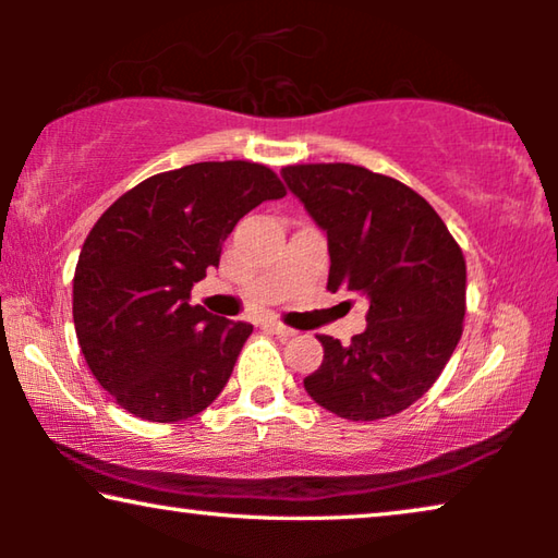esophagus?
I'll list each match as a JSON object with an SVG mask.
<instances>
[{
  "instance_id": "34e87169",
  "label": "esophagus",
  "mask_w": 558,
  "mask_h": 558,
  "mask_svg": "<svg viewBox=\"0 0 558 558\" xmlns=\"http://www.w3.org/2000/svg\"><path fill=\"white\" fill-rule=\"evenodd\" d=\"M264 327H266V330H269V332H274V335H279V338H292V335H294V330H292V327H287V325H281V323H277V319H266V323H264Z\"/></svg>"
}]
</instances>
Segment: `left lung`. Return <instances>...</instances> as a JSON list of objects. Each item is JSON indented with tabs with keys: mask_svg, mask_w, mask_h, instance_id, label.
Returning a JSON list of instances; mask_svg holds the SVG:
<instances>
[{
	"mask_svg": "<svg viewBox=\"0 0 558 558\" xmlns=\"http://www.w3.org/2000/svg\"><path fill=\"white\" fill-rule=\"evenodd\" d=\"M281 178L327 233V289L371 304L350 345L317 335L325 357L304 388L350 422L399 414L429 391L462 338V248L422 195L386 174L335 162L292 165Z\"/></svg>",
	"mask_w": 558,
	"mask_h": 558,
	"instance_id": "8db88e82",
	"label": "left lung"
}]
</instances>
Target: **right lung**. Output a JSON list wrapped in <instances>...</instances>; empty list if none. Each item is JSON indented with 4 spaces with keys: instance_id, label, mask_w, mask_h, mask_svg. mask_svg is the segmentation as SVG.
<instances>
[{
    "instance_id": "add662e5",
    "label": "right lung",
    "mask_w": 558,
    "mask_h": 558,
    "mask_svg": "<svg viewBox=\"0 0 558 558\" xmlns=\"http://www.w3.org/2000/svg\"><path fill=\"white\" fill-rule=\"evenodd\" d=\"M287 190L256 162H197L140 182L96 220L73 277L90 373L129 414L182 422L231 378L248 323L190 304L235 223Z\"/></svg>"
}]
</instances>
